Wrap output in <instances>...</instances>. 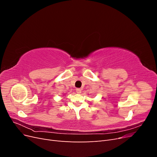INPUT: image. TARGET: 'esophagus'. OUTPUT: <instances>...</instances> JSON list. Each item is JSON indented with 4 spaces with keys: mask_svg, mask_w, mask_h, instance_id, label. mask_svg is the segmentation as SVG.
<instances>
[{
    "mask_svg": "<svg viewBox=\"0 0 157 157\" xmlns=\"http://www.w3.org/2000/svg\"><path fill=\"white\" fill-rule=\"evenodd\" d=\"M76 92H77V94H80V93H81V89L77 88V89H76Z\"/></svg>",
    "mask_w": 157,
    "mask_h": 157,
    "instance_id": "1",
    "label": "esophagus"
}]
</instances>
